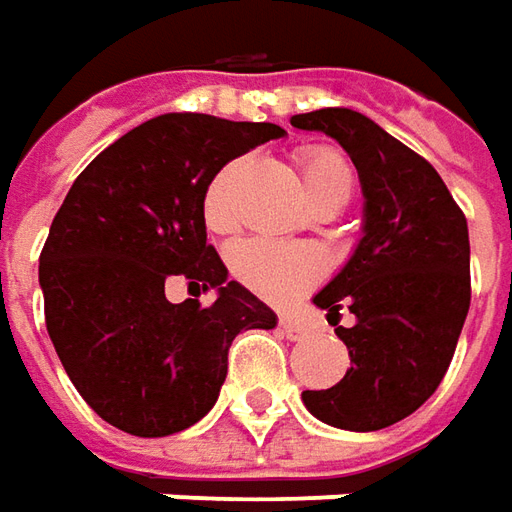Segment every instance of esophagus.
Here are the masks:
<instances>
[{
	"instance_id": "obj_1",
	"label": "esophagus",
	"mask_w": 512,
	"mask_h": 512,
	"mask_svg": "<svg viewBox=\"0 0 512 512\" xmlns=\"http://www.w3.org/2000/svg\"><path fill=\"white\" fill-rule=\"evenodd\" d=\"M280 330H283L285 339H291V342H300L302 336L308 333V328L302 325L300 319H291V316H280Z\"/></svg>"
}]
</instances>
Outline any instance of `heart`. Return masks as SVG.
<instances>
[{
    "label": "heart",
    "instance_id": "obj_1",
    "mask_svg": "<svg viewBox=\"0 0 512 512\" xmlns=\"http://www.w3.org/2000/svg\"><path fill=\"white\" fill-rule=\"evenodd\" d=\"M243 173V159H232L218 170L204 193V221L215 232H229L238 224L235 190ZM300 176L314 207L342 210L356 190V170L350 159L314 145L300 154ZM232 271L243 285L271 302H288L325 274V255L314 246H285L274 241H246L232 252Z\"/></svg>",
    "mask_w": 512,
    "mask_h": 512
}]
</instances>
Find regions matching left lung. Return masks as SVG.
<instances>
[{
	"label": "left lung",
	"mask_w": 512,
	"mask_h": 512,
	"mask_svg": "<svg viewBox=\"0 0 512 512\" xmlns=\"http://www.w3.org/2000/svg\"><path fill=\"white\" fill-rule=\"evenodd\" d=\"M294 128L322 131L353 159L364 221L353 255L314 305L353 328H336L350 370L330 389H305L302 403L322 423L378 431L409 417L446 375L471 305L468 221L440 173L423 156L353 109L308 111Z\"/></svg>",
	"instance_id": "left-lung-1"
}]
</instances>
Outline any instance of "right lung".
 I'll use <instances>...</instances> for the list:
<instances>
[{
  "label": "right lung",
  "mask_w": 512,
  "mask_h": 512,
  "mask_svg": "<svg viewBox=\"0 0 512 512\" xmlns=\"http://www.w3.org/2000/svg\"><path fill=\"white\" fill-rule=\"evenodd\" d=\"M280 137L274 123L170 111L131 128L69 187L38 285L69 381L111 426L137 437L190 429L218 401L232 339L277 325L207 243L204 193L229 159ZM173 276L219 297L173 306Z\"/></svg>",
  "instance_id": "add662e5"
}]
</instances>
